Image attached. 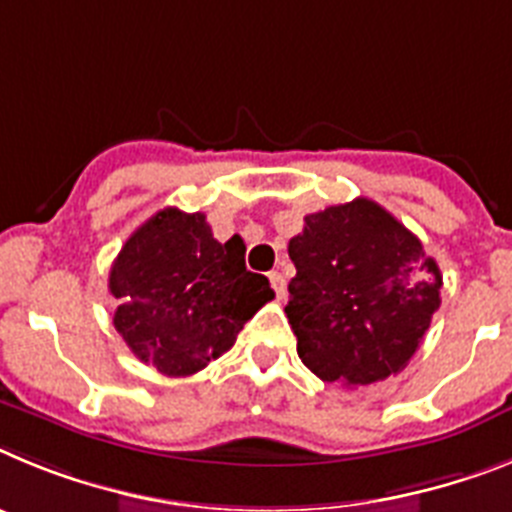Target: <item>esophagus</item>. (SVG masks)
Here are the masks:
<instances>
[{"instance_id": "obj_1", "label": "esophagus", "mask_w": 512, "mask_h": 512, "mask_svg": "<svg viewBox=\"0 0 512 512\" xmlns=\"http://www.w3.org/2000/svg\"><path fill=\"white\" fill-rule=\"evenodd\" d=\"M268 278H270V286H273L275 296H278V299H283V296H286V278H283V275L278 273V270H273V273H270Z\"/></svg>"}]
</instances>
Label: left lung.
Listing matches in <instances>:
<instances>
[{
  "mask_svg": "<svg viewBox=\"0 0 512 512\" xmlns=\"http://www.w3.org/2000/svg\"><path fill=\"white\" fill-rule=\"evenodd\" d=\"M288 242L286 317L299 358L327 384L399 373L441 306L443 275L422 242L368 198L309 213Z\"/></svg>",
  "mask_w": 512,
  "mask_h": 512,
  "instance_id": "8db88e82",
  "label": "left lung"
}]
</instances>
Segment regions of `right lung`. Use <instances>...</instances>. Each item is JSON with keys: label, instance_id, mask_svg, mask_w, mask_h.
Segmentation results:
<instances>
[{"label": "right lung", "instance_id": "obj_1", "mask_svg": "<svg viewBox=\"0 0 512 512\" xmlns=\"http://www.w3.org/2000/svg\"><path fill=\"white\" fill-rule=\"evenodd\" d=\"M113 324L131 353L164 376H193L234 345L275 293L244 265V242L213 239L206 213L162 208L133 231L110 268Z\"/></svg>", "mask_w": 512, "mask_h": 512}]
</instances>
